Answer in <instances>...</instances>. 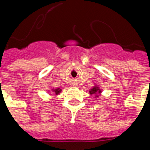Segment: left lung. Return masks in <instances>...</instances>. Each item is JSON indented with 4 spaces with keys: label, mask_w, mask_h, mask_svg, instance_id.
Instances as JSON below:
<instances>
[{
    "label": "left lung",
    "mask_w": 150,
    "mask_h": 150,
    "mask_svg": "<svg viewBox=\"0 0 150 150\" xmlns=\"http://www.w3.org/2000/svg\"><path fill=\"white\" fill-rule=\"evenodd\" d=\"M90 94L91 95H95V97H98V95H97L98 94H101V90L100 88L98 86H95L94 87H92L91 89L90 90Z\"/></svg>",
    "instance_id": "left-lung-1"
}]
</instances>
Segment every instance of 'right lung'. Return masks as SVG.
Returning <instances> with one entry per match:
<instances>
[{
	"mask_svg": "<svg viewBox=\"0 0 150 150\" xmlns=\"http://www.w3.org/2000/svg\"><path fill=\"white\" fill-rule=\"evenodd\" d=\"M52 91L53 92H55V95H59V93L61 92V91H62V90H61L60 88H56V89H52Z\"/></svg>",
	"mask_w": 150,
	"mask_h": 150,
	"instance_id": "1",
	"label": "right lung"
}]
</instances>
